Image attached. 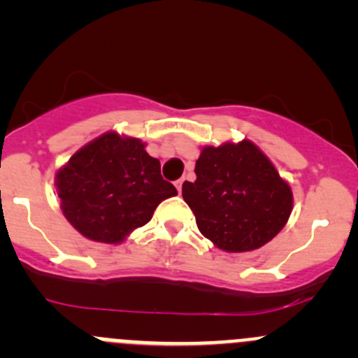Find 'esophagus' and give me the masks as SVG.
I'll use <instances>...</instances> for the list:
<instances>
[{"mask_svg": "<svg viewBox=\"0 0 358 358\" xmlns=\"http://www.w3.org/2000/svg\"><path fill=\"white\" fill-rule=\"evenodd\" d=\"M183 182H185V178H180L178 182L175 183V185H176V190H178V192H182V185H183Z\"/></svg>", "mask_w": 358, "mask_h": 358, "instance_id": "34e87169", "label": "esophagus"}]
</instances>
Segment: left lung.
<instances>
[{"mask_svg":"<svg viewBox=\"0 0 358 358\" xmlns=\"http://www.w3.org/2000/svg\"><path fill=\"white\" fill-rule=\"evenodd\" d=\"M196 175L182 196L199 232L222 251H255L289 220L291 185L251 140L202 147Z\"/></svg>","mask_w":358,"mask_h":358,"instance_id":"1","label":"left lung"}]
</instances>
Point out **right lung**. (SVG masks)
<instances>
[{
  "label": "right lung",
  "instance_id": "right-lung-1",
  "mask_svg": "<svg viewBox=\"0 0 358 358\" xmlns=\"http://www.w3.org/2000/svg\"><path fill=\"white\" fill-rule=\"evenodd\" d=\"M145 147L142 140L107 131L59 168L60 209L86 239L121 244L150 222L162 201L178 194L162 180L161 162Z\"/></svg>",
  "mask_w": 358,
  "mask_h": 358
}]
</instances>
